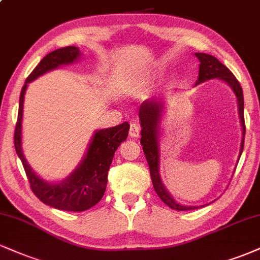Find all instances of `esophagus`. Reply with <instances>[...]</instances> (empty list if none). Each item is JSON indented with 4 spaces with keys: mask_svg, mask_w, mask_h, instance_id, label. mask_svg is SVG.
I'll list each match as a JSON object with an SVG mask.
<instances>
[{
    "mask_svg": "<svg viewBox=\"0 0 260 260\" xmlns=\"http://www.w3.org/2000/svg\"><path fill=\"white\" fill-rule=\"evenodd\" d=\"M140 134V127L138 123H136V122H132L131 123V128H129V136L132 137V138H138Z\"/></svg>",
    "mask_w": 260,
    "mask_h": 260,
    "instance_id": "obj_1",
    "label": "esophagus"
}]
</instances>
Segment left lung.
<instances>
[{"instance_id":"1","label":"left lung","mask_w":260,"mask_h":260,"mask_svg":"<svg viewBox=\"0 0 260 260\" xmlns=\"http://www.w3.org/2000/svg\"><path fill=\"white\" fill-rule=\"evenodd\" d=\"M195 55L200 60V70H199V80L196 84H200L207 80L219 79L226 82L233 88L237 98V105H239V115L241 120V126H242V143H241L240 155L243 151V145H245V116H243V93L241 84L234 74L225 67L224 64L218 60L213 55L206 54V53H195ZM162 109L164 104L160 99H150L145 100L139 109V120L142 124V138L140 144L143 145V151L145 154L146 161H148L150 168V176H151L152 185L156 193L158 195L162 201H164L168 207L176 211H190V209L200 208V206H183L180 203L174 201V199L168 193L166 187L162 184L160 178V149H158V131H160V121L162 115ZM202 207V206H201Z\"/></svg>"}]
</instances>
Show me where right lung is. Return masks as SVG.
I'll return each instance as SVG.
<instances>
[{
  "mask_svg": "<svg viewBox=\"0 0 260 260\" xmlns=\"http://www.w3.org/2000/svg\"><path fill=\"white\" fill-rule=\"evenodd\" d=\"M79 58L80 49L77 47L69 46L51 52L39 62L32 73L27 76L21 88L18 120L14 132L15 151L23 164L32 192L46 205L69 212H83L95 206L102 200L108 184V172L115 151L121 143L127 139L129 131L128 122L106 129L95 131L82 162L67 179L60 183H47L31 170L21 150V120L27 83L46 74L47 71L57 69L60 65L71 64Z\"/></svg>",
  "mask_w": 260,
  "mask_h": 260,
  "instance_id": "obj_1",
  "label": "right lung"
}]
</instances>
